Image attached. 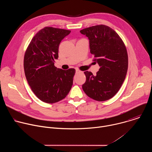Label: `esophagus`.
Returning <instances> with one entry per match:
<instances>
[{
  "label": "esophagus",
  "instance_id": "1",
  "mask_svg": "<svg viewBox=\"0 0 152 152\" xmlns=\"http://www.w3.org/2000/svg\"><path fill=\"white\" fill-rule=\"evenodd\" d=\"M80 71L78 69H76V73H80Z\"/></svg>",
  "mask_w": 152,
  "mask_h": 152
}]
</instances>
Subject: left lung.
Segmentation results:
<instances>
[{"instance_id":"1","label":"left lung","mask_w":152,"mask_h":152,"mask_svg":"<svg viewBox=\"0 0 152 152\" xmlns=\"http://www.w3.org/2000/svg\"><path fill=\"white\" fill-rule=\"evenodd\" d=\"M87 37L94 61L100 66L94 76L91 72L84 73L86 81L82 89L90 98L99 102L113 97L125 79L128 68V55L124 43L110 27L96 25L80 31Z\"/></svg>"}]
</instances>
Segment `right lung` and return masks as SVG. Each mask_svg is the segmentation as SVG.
I'll list each match as a JSON object with an SVG mask.
<instances>
[{"label":"right lung","instance_id":"add662e5","mask_svg":"<svg viewBox=\"0 0 152 152\" xmlns=\"http://www.w3.org/2000/svg\"><path fill=\"white\" fill-rule=\"evenodd\" d=\"M71 31L45 27L32 38L25 52L24 70L27 81L35 96L48 103L66 97L73 85L76 70H64L54 65L58 58L62 39Z\"/></svg>","mask_w":152,"mask_h":152}]
</instances>
